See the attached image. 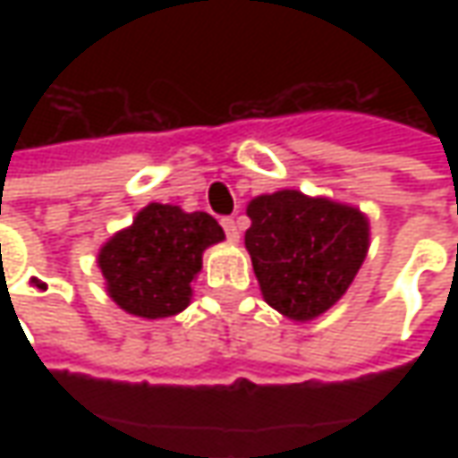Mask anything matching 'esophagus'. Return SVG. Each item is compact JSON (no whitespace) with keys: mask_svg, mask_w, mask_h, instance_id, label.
<instances>
[{"mask_svg":"<svg viewBox=\"0 0 458 458\" xmlns=\"http://www.w3.org/2000/svg\"><path fill=\"white\" fill-rule=\"evenodd\" d=\"M221 226H224L226 237L232 239V242H237V239H239V221L234 219V216H226V219H221Z\"/></svg>","mask_w":458,"mask_h":458,"instance_id":"34e87169","label":"esophagus"}]
</instances>
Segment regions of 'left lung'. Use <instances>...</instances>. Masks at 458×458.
I'll return each mask as SVG.
<instances>
[{"label": "left lung", "mask_w": 458, "mask_h": 458, "mask_svg": "<svg viewBox=\"0 0 458 458\" xmlns=\"http://www.w3.org/2000/svg\"><path fill=\"white\" fill-rule=\"evenodd\" d=\"M244 247L262 298L293 321H313L352 285L369 250V221L360 208L301 191L257 196Z\"/></svg>", "instance_id": "8db88e82"}]
</instances>
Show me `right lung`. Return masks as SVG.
I'll return each instance as SVG.
<instances>
[{
    "label": "right lung",
    "mask_w": 458,
    "mask_h": 458,
    "mask_svg": "<svg viewBox=\"0 0 458 458\" xmlns=\"http://www.w3.org/2000/svg\"><path fill=\"white\" fill-rule=\"evenodd\" d=\"M221 239L224 229L206 211L185 214L181 206L150 203L132 226L98 250L106 293L122 310L140 318L175 316L191 303L203 250Z\"/></svg>",
    "instance_id": "obj_1"
}]
</instances>
